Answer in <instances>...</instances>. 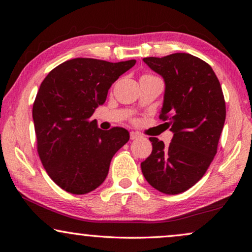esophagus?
<instances>
[{"instance_id":"1","label":"esophagus","mask_w":252,"mask_h":252,"mask_svg":"<svg viewBox=\"0 0 252 252\" xmlns=\"http://www.w3.org/2000/svg\"><path fill=\"white\" fill-rule=\"evenodd\" d=\"M140 136H141V134H140L139 132H134V131H131L130 132V139L131 140H135V139L140 138Z\"/></svg>"}]
</instances>
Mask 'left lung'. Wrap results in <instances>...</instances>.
<instances>
[{
	"label": "left lung",
	"mask_w": 252,
	"mask_h": 252,
	"mask_svg": "<svg viewBox=\"0 0 252 252\" xmlns=\"http://www.w3.org/2000/svg\"><path fill=\"white\" fill-rule=\"evenodd\" d=\"M143 61L164 80L160 119L173 138L167 147L149 138L152 152L141 163L142 173L162 193L185 192L203 177L217 153L225 120L222 89L212 67L189 53Z\"/></svg>",
	"instance_id": "1"
}]
</instances>
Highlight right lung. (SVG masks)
Here are the masks:
<instances>
[{"instance_id": "right-lung-1", "label": "right lung", "mask_w": 252, "mask_h": 252, "mask_svg": "<svg viewBox=\"0 0 252 252\" xmlns=\"http://www.w3.org/2000/svg\"><path fill=\"white\" fill-rule=\"evenodd\" d=\"M135 62L72 59L41 83L32 110L37 153L49 177L66 192L85 194L101 186L113 156L129 141L126 129L101 130L91 117Z\"/></svg>"}]
</instances>
